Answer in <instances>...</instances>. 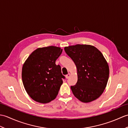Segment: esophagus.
<instances>
[{"mask_svg":"<svg viewBox=\"0 0 128 128\" xmlns=\"http://www.w3.org/2000/svg\"><path fill=\"white\" fill-rule=\"evenodd\" d=\"M70 76V73H69L68 74H67V75L66 76V78H68Z\"/></svg>","mask_w":128,"mask_h":128,"instance_id":"1","label":"esophagus"}]
</instances>
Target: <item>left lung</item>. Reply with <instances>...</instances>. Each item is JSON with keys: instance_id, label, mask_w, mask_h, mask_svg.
<instances>
[{"instance_id": "8db88e82", "label": "left lung", "mask_w": 128, "mask_h": 128, "mask_svg": "<svg viewBox=\"0 0 128 128\" xmlns=\"http://www.w3.org/2000/svg\"><path fill=\"white\" fill-rule=\"evenodd\" d=\"M64 50L77 69V83L71 86L73 94L82 102L96 100L104 92L109 78V66L104 56L88 44L70 46Z\"/></svg>"}]
</instances>
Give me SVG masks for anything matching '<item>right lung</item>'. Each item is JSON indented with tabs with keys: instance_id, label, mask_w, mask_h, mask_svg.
<instances>
[{
	"instance_id": "right-lung-1",
	"label": "right lung",
	"mask_w": 128,
	"mask_h": 128,
	"mask_svg": "<svg viewBox=\"0 0 128 128\" xmlns=\"http://www.w3.org/2000/svg\"><path fill=\"white\" fill-rule=\"evenodd\" d=\"M62 50L56 46L38 48L26 60L22 66V80L27 93L41 103L56 98L62 84L61 67L56 64Z\"/></svg>"
}]
</instances>
